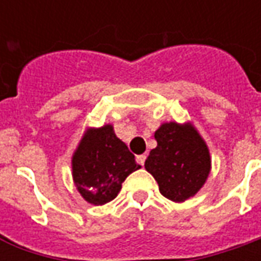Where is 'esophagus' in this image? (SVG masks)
I'll use <instances>...</instances> for the list:
<instances>
[{
  "label": "esophagus",
  "mask_w": 261,
  "mask_h": 261,
  "mask_svg": "<svg viewBox=\"0 0 261 261\" xmlns=\"http://www.w3.org/2000/svg\"><path fill=\"white\" fill-rule=\"evenodd\" d=\"M136 161H138L140 165H144V161H146V154H140L136 157Z\"/></svg>",
  "instance_id": "esophagus-1"
}]
</instances>
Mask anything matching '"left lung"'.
<instances>
[{"instance_id":"1","label":"left lung","mask_w":261,"mask_h":261,"mask_svg":"<svg viewBox=\"0 0 261 261\" xmlns=\"http://www.w3.org/2000/svg\"><path fill=\"white\" fill-rule=\"evenodd\" d=\"M157 147L150 151L144 168L157 180L160 193L184 203L200 191L211 171L204 139L192 122H165L154 132Z\"/></svg>"}]
</instances>
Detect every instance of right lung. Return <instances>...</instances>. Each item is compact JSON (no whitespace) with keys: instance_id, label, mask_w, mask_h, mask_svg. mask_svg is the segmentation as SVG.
I'll use <instances>...</instances> for the list:
<instances>
[{"instance_id":"1","label":"right lung","mask_w":261,"mask_h":261,"mask_svg":"<svg viewBox=\"0 0 261 261\" xmlns=\"http://www.w3.org/2000/svg\"><path fill=\"white\" fill-rule=\"evenodd\" d=\"M140 168L111 123L87 128L72 154V178L81 196L102 206L118 196L122 182Z\"/></svg>"}]
</instances>
